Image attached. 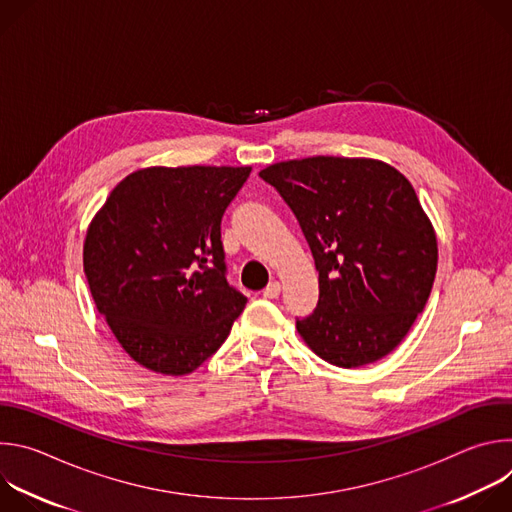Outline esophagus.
<instances>
[{
    "mask_svg": "<svg viewBox=\"0 0 512 512\" xmlns=\"http://www.w3.org/2000/svg\"><path fill=\"white\" fill-rule=\"evenodd\" d=\"M279 294H281V283H279V281H271V283L263 289V296H265L267 300H275Z\"/></svg>",
    "mask_w": 512,
    "mask_h": 512,
    "instance_id": "obj_1",
    "label": "esophagus"
}]
</instances>
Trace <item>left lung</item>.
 Here are the masks:
<instances>
[{"mask_svg": "<svg viewBox=\"0 0 512 512\" xmlns=\"http://www.w3.org/2000/svg\"><path fill=\"white\" fill-rule=\"evenodd\" d=\"M294 210L320 273V300L298 320L326 362L356 369L395 350L423 312L437 239L411 182L373 158L314 156L259 172Z\"/></svg>", "mask_w": 512, "mask_h": 512, "instance_id": "left-lung-1", "label": "left lung"}]
</instances>
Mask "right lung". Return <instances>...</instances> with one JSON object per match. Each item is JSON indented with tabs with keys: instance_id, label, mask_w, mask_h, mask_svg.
<instances>
[{
	"instance_id": "add662e5",
	"label": "right lung",
	"mask_w": 512,
	"mask_h": 512,
	"mask_svg": "<svg viewBox=\"0 0 512 512\" xmlns=\"http://www.w3.org/2000/svg\"><path fill=\"white\" fill-rule=\"evenodd\" d=\"M249 166H150L125 176L89 223L83 265L121 348L184 377L227 340L247 298L225 277L221 218Z\"/></svg>"
}]
</instances>
